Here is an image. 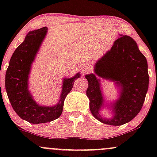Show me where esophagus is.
Listing matches in <instances>:
<instances>
[{
	"instance_id": "obj_1",
	"label": "esophagus",
	"mask_w": 157,
	"mask_h": 157,
	"mask_svg": "<svg viewBox=\"0 0 157 157\" xmlns=\"http://www.w3.org/2000/svg\"><path fill=\"white\" fill-rule=\"evenodd\" d=\"M82 71H83L84 73H86V71H87V69H86V68H83V69H82Z\"/></svg>"
}]
</instances>
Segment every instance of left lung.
<instances>
[{
    "label": "left lung",
    "instance_id": "1",
    "mask_svg": "<svg viewBox=\"0 0 157 157\" xmlns=\"http://www.w3.org/2000/svg\"><path fill=\"white\" fill-rule=\"evenodd\" d=\"M94 71L99 77L114 81L122 90L120 99L113 104V117L102 118L100 114L103 103L100 80L94 74L86 75L89 81L86 95L93 116L111 125H122L132 120L143 105L149 82L146 58L135 40L129 36L120 35L111 50L97 63Z\"/></svg>",
    "mask_w": 157,
    "mask_h": 157
}]
</instances>
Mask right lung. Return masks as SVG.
I'll return each mask as SVG.
<instances>
[{
  "label": "right lung",
  "instance_id": "1",
  "mask_svg": "<svg viewBox=\"0 0 157 157\" xmlns=\"http://www.w3.org/2000/svg\"><path fill=\"white\" fill-rule=\"evenodd\" d=\"M46 32V27L30 32L14 52L6 72V90L11 105L20 117L32 124L44 123L58 118L62 113L65 98L71 91L75 80L80 77L78 73L72 78L64 79L57 105L40 106L34 101L28 91V75Z\"/></svg>",
  "mask_w": 157,
  "mask_h": 157
}]
</instances>
